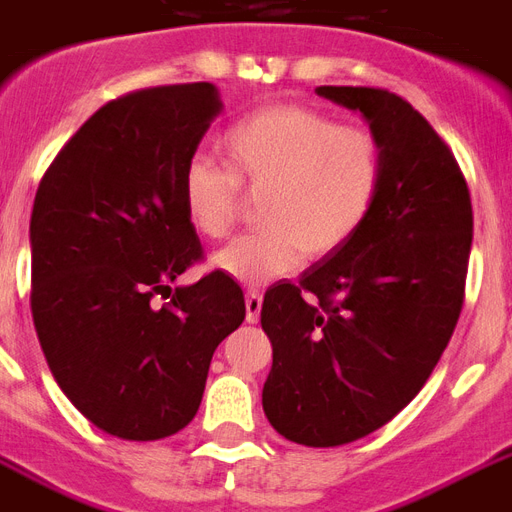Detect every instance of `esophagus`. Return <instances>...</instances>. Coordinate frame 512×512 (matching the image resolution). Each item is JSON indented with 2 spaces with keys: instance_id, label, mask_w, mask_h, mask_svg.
<instances>
[{
  "instance_id": "obj_1",
  "label": "esophagus",
  "mask_w": 512,
  "mask_h": 512,
  "mask_svg": "<svg viewBox=\"0 0 512 512\" xmlns=\"http://www.w3.org/2000/svg\"><path fill=\"white\" fill-rule=\"evenodd\" d=\"M259 315H261V293L251 291L248 296H245V320H248V323H259Z\"/></svg>"
}]
</instances>
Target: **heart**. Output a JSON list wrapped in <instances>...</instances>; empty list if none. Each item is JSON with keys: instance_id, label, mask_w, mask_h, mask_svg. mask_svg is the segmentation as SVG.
<instances>
[{"instance_id": "1", "label": "heart", "mask_w": 512, "mask_h": 512, "mask_svg": "<svg viewBox=\"0 0 512 512\" xmlns=\"http://www.w3.org/2000/svg\"><path fill=\"white\" fill-rule=\"evenodd\" d=\"M227 168L194 157L181 173L186 219L200 235L224 237L240 190L259 197L264 229L237 237L211 267L243 285H264L350 243L374 211L384 181L382 141L342 128L328 114L277 106L237 122L221 138Z\"/></svg>"}]
</instances>
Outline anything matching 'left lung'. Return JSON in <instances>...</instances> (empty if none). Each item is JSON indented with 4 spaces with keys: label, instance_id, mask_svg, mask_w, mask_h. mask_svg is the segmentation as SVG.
Segmentation results:
<instances>
[{
    "label": "left lung",
    "instance_id": "obj_1",
    "mask_svg": "<svg viewBox=\"0 0 512 512\" xmlns=\"http://www.w3.org/2000/svg\"><path fill=\"white\" fill-rule=\"evenodd\" d=\"M358 112L384 149L368 221L296 283L269 285L261 328L272 342L261 406L301 446L366 438L417 398L449 344L465 293L473 208L454 154L400 95L315 87Z\"/></svg>",
    "mask_w": 512,
    "mask_h": 512
}]
</instances>
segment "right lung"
<instances>
[{"label":"right lung","instance_id":"1","mask_svg":"<svg viewBox=\"0 0 512 512\" xmlns=\"http://www.w3.org/2000/svg\"><path fill=\"white\" fill-rule=\"evenodd\" d=\"M221 109L211 82L117 98L71 136L34 197L39 344L63 395L122 441L184 430L213 352L245 320L232 277L170 285L202 253L181 173ZM154 295L171 301L157 305Z\"/></svg>","mask_w":512,"mask_h":512}]
</instances>
